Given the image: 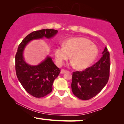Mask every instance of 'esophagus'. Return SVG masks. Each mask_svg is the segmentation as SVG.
Returning a JSON list of instances; mask_svg holds the SVG:
<instances>
[{"instance_id": "obj_1", "label": "esophagus", "mask_w": 124, "mask_h": 124, "mask_svg": "<svg viewBox=\"0 0 124 124\" xmlns=\"http://www.w3.org/2000/svg\"><path fill=\"white\" fill-rule=\"evenodd\" d=\"M66 72H67V70H65V69H61V73L63 74V73H66Z\"/></svg>"}]
</instances>
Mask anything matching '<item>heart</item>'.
<instances>
[{"label": "heart", "instance_id": "heart-1", "mask_svg": "<svg viewBox=\"0 0 124 124\" xmlns=\"http://www.w3.org/2000/svg\"><path fill=\"white\" fill-rule=\"evenodd\" d=\"M99 54V49L95 44L85 38L75 37L68 39L63 45H59L55 49L56 63L62 65L70 58L71 65L82 70L90 66Z\"/></svg>", "mask_w": 124, "mask_h": 124}]
</instances>
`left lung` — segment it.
Segmentation results:
<instances>
[{"label":"left lung","mask_w":124,"mask_h":124,"mask_svg":"<svg viewBox=\"0 0 124 124\" xmlns=\"http://www.w3.org/2000/svg\"><path fill=\"white\" fill-rule=\"evenodd\" d=\"M103 56L92 66L85 70L73 72L71 84L73 94L81 100H87L101 91L108 81L110 69L109 53L105 48Z\"/></svg>","instance_id":"1"}]
</instances>
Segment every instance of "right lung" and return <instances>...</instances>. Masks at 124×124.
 <instances>
[{
  "mask_svg": "<svg viewBox=\"0 0 124 124\" xmlns=\"http://www.w3.org/2000/svg\"><path fill=\"white\" fill-rule=\"evenodd\" d=\"M57 32V30L54 29L33 31L27 35L18 46L15 56L17 77L25 91L35 97H43L52 92L54 81L58 76L61 70L49 56H47L39 65L31 66L25 62L23 52L30 41L43 37L50 38Z\"/></svg>",
  "mask_w": 124,
  "mask_h": 124,
  "instance_id": "obj_1",
  "label": "right lung"
}]
</instances>
